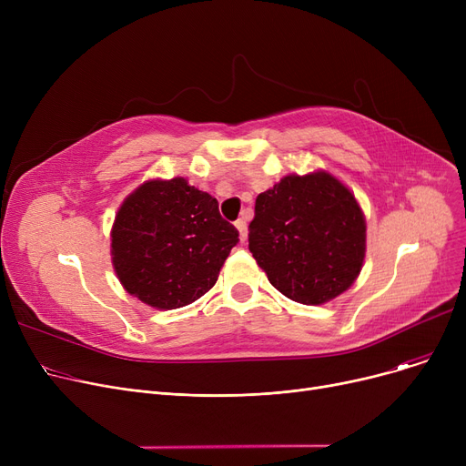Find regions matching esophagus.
<instances>
[{"label": "esophagus", "mask_w": 466, "mask_h": 466, "mask_svg": "<svg viewBox=\"0 0 466 466\" xmlns=\"http://www.w3.org/2000/svg\"><path fill=\"white\" fill-rule=\"evenodd\" d=\"M236 228L239 232V241L243 243L248 239V220H246V217H241V218L236 220Z\"/></svg>", "instance_id": "esophagus-1"}]
</instances>
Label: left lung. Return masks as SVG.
<instances>
[{
    "label": "left lung",
    "instance_id": "1",
    "mask_svg": "<svg viewBox=\"0 0 466 466\" xmlns=\"http://www.w3.org/2000/svg\"><path fill=\"white\" fill-rule=\"evenodd\" d=\"M249 251L281 295L319 306L360 274L366 220L351 190L334 176L292 174L257 196Z\"/></svg>",
    "mask_w": 466,
    "mask_h": 466
}]
</instances>
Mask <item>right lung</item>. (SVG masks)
<instances>
[{"mask_svg":"<svg viewBox=\"0 0 466 466\" xmlns=\"http://www.w3.org/2000/svg\"><path fill=\"white\" fill-rule=\"evenodd\" d=\"M238 236L211 194L183 177L151 179L118 208L113 268L122 287L147 306L183 308L215 285Z\"/></svg>","mask_w":466,"mask_h":466,"instance_id":"right-lung-1","label":"right lung"}]
</instances>
